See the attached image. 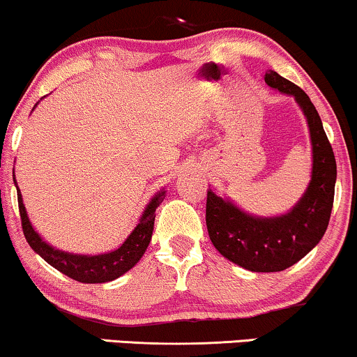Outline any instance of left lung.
Segmentation results:
<instances>
[{"label":"left lung","mask_w":357,"mask_h":357,"mask_svg":"<svg viewBox=\"0 0 357 357\" xmlns=\"http://www.w3.org/2000/svg\"><path fill=\"white\" fill-rule=\"evenodd\" d=\"M272 89L293 96L306 115L313 145V173L301 201L285 215L252 218L207 189L206 225L214 247L252 272H282L308 254L326 232L335 201L336 160L310 97L275 70L265 72Z\"/></svg>","instance_id":"8db88e82"}]
</instances>
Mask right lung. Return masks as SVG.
<instances>
[{
    "instance_id": "add662e5",
    "label": "right lung",
    "mask_w": 357,
    "mask_h": 357,
    "mask_svg": "<svg viewBox=\"0 0 357 357\" xmlns=\"http://www.w3.org/2000/svg\"><path fill=\"white\" fill-rule=\"evenodd\" d=\"M16 183V179H15ZM165 199V191H160L153 197L150 204L143 212L142 219L135 231L130 234L128 238L121 243L120 249H116L110 254L103 255H74L67 254V252H61L52 249L49 243H46L40 238L31 225L28 214H26L24 204H22L21 192L17 189V206H20V215H21V225L22 232L31 249L43 257L49 265L57 268L72 280H77L80 283H105L112 282V280L119 278L120 275L128 272L130 268L138 264L145 254L148 243L151 241L153 225H155V211L156 207L161 204Z\"/></svg>"
}]
</instances>
